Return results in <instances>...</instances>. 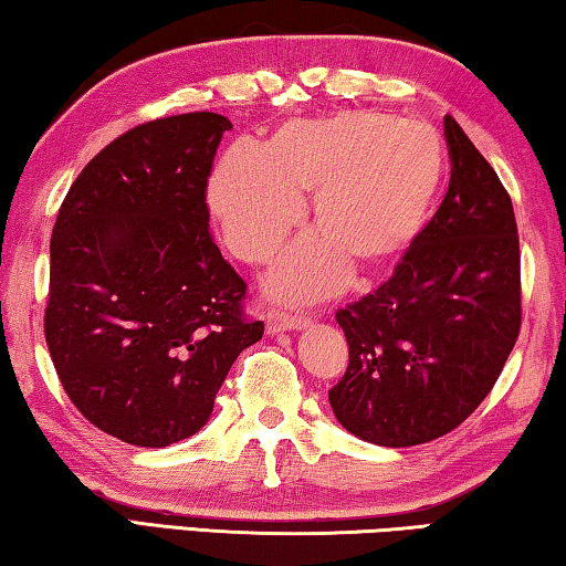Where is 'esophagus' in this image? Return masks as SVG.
<instances>
[{
    "label": "esophagus",
    "instance_id": "esophagus-1",
    "mask_svg": "<svg viewBox=\"0 0 566 566\" xmlns=\"http://www.w3.org/2000/svg\"><path fill=\"white\" fill-rule=\"evenodd\" d=\"M306 327H310V319L302 317V314H280V312L266 314V332L270 334L300 332Z\"/></svg>",
    "mask_w": 566,
    "mask_h": 566
}]
</instances>
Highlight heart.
<instances>
[{
    "mask_svg": "<svg viewBox=\"0 0 566 566\" xmlns=\"http://www.w3.org/2000/svg\"><path fill=\"white\" fill-rule=\"evenodd\" d=\"M444 149L419 122L379 112L290 119L266 147L234 142L217 161L207 202L227 247L262 264L302 224L314 191V227L266 276L274 300L306 304L339 292L352 262L379 272L397 264L434 217Z\"/></svg>",
    "mask_w": 566,
    "mask_h": 566,
    "instance_id": "obj_1",
    "label": "heart"
}]
</instances>
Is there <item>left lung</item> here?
Masks as SVG:
<instances>
[{"label":"left lung","instance_id":"1","mask_svg":"<svg viewBox=\"0 0 566 566\" xmlns=\"http://www.w3.org/2000/svg\"><path fill=\"white\" fill-rule=\"evenodd\" d=\"M452 179L395 276L337 312L349 367L329 405L364 442L415 447L452 432L490 395L522 324L512 199L444 117Z\"/></svg>","mask_w":566,"mask_h":566}]
</instances>
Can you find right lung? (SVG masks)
I'll return each instance as SVG.
<instances>
[{
	"label": "right lung",
	"mask_w": 566,
	"mask_h": 566,
	"mask_svg": "<svg viewBox=\"0 0 566 566\" xmlns=\"http://www.w3.org/2000/svg\"><path fill=\"white\" fill-rule=\"evenodd\" d=\"M227 129L214 112L129 129L82 169L52 229L54 369L94 427L134 447L197 434L264 334L209 234L207 177Z\"/></svg>",
	"instance_id": "obj_1"
}]
</instances>
